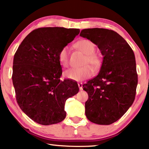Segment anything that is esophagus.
I'll use <instances>...</instances> for the list:
<instances>
[{
  "label": "esophagus",
  "mask_w": 149,
  "mask_h": 149,
  "mask_svg": "<svg viewBox=\"0 0 149 149\" xmlns=\"http://www.w3.org/2000/svg\"><path fill=\"white\" fill-rule=\"evenodd\" d=\"M78 86L79 87V89H80V90H82V89H83V83H78Z\"/></svg>",
  "instance_id": "obj_1"
}]
</instances>
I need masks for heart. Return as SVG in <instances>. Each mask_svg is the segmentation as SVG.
I'll return each mask as SVG.
<instances>
[{"mask_svg": "<svg viewBox=\"0 0 149 149\" xmlns=\"http://www.w3.org/2000/svg\"><path fill=\"white\" fill-rule=\"evenodd\" d=\"M76 47L81 52L86 55L83 65L81 68H70L64 72L66 78L74 81H81L90 77L93 74V68H98L100 65V59L95 54V47L91 40L82 39L76 43ZM58 60L60 64L67 67L69 64V48L65 46L61 49L58 53ZM90 65V66L88 65Z\"/></svg>", "mask_w": 149, "mask_h": 149, "instance_id": "b5f03b06", "label": "heart"}]
</instances>
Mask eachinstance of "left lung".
Instances as JSON below:
<instances>
[{
	"instance_id": "obj_1",
	"label": "left lung",
	"mask_w": 149,
	"mask_h": 149,
	"mask_svg": "<svg viewBox=\"0 0 149 149\" xmlns=\"http://www.w3.org/2000/svg\"><path fill=\"white\" fill-rule=\"evenodd\" d=\"M80 36L96 45L104 56L99 74L83 85L89 96L85 115L92 123L110 125L127 112L135 99V56L126 40L113 30L87 28Z\"/></svg>"
}]
</instances>
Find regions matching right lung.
I'll use <instances>...</instances> for the list:
<instances>
[{"label":"right lung","instance_id":"1","mask_svg":"<svg viewBox=\"0 0 149 149\" xmlns=\"http://www.w3.org/2000/svg\"><path fill=\"white\" fill-rule=\"evenodd\" d=\"M79 32L76 28H38L28 34L15 52L12 80L16 100L22 111L40 125L62 121L66 100L79 92L77 83L60 81L58 53Z\"/></svg>","mask_w":149,"mask_h":149}]
</instances>
